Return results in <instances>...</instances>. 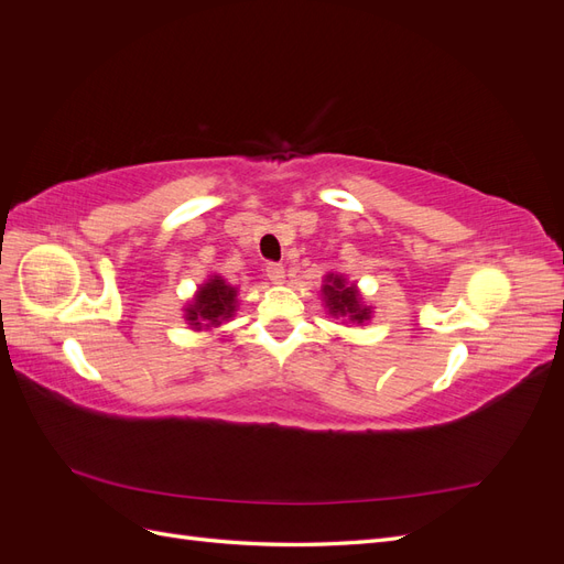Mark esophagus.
Here are the masks:
<instances>
[{"label":"esophagus","instance_id":"esophagus-1","mask_svg":"<svg viewBox=\"0 0 564 564\" xmlns=\"http://www.w3.org/2000/svg\"><path fill=\"white\" fill-rule=\"evenodd\" d=\"M265 275H268L270 282L280 284L284 280V265L282 263H272V261L265 263Z\"/></svg>","mask_w":564,"mask_h":564}]
</instances>
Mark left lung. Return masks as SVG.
Returning a JSON list of instances; mask_svg holds the SVG:
<instances>
[{
    "instance_id": "1",
    "label": "left lung",
    "mask_w": 564,
    "mask_h": 564,
    "mask_svg": "<svg viewBox=\"0 0 564 564\" xmlns=\"http://www.w3.org/2000/svg\"><path fill=\"white\" fill-rule=\"evenodd\" d=\"M324 296H327V305L332 315L350 317L355 322H365L369 317V308H365L357 289L344 282V278L329 275L327 284H324Z\"/></svg>"
}]
</instances>
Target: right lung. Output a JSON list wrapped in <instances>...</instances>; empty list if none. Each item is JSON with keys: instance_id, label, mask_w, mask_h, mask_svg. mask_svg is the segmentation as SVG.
Listing matches in <instances>:
<instances>
[{"instance_id": "add662e5", "label": "right lung", "mask_w": 564, "mask_h": 564, "mask_svg": "<svg viewBox=\"0 0 564 564\" xmlns=\"http://www.w3.org/2000/svg\"><path fill=\"white\" fill-rule=\"evenodd\" d=\"M235 286L226 284L220 278L209 280L199 289L197 299L193 301L191 308H187V319L195 329L209 327V324H220L235 313Z\"/></svg>"}]
</instances>
